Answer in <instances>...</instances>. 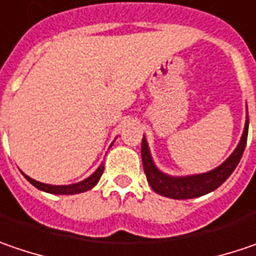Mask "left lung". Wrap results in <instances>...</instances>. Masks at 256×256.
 Here are the masks:
<instances>
[{"instance_id": "obj_1", "label": "left lung", "mask_w": 256, "mask_h": 256, "mask_svg": "<svg viewBox=\"0 0 256 256\" xmlns=\"http://www.w3.org/2000/svg\"><path fill=\"white\" fill-rule=\"evenodd\" d=\"M248 128L249 117L248 107H246V120H245L244 133L240 136V140L238 143L236 149L232 152V155L224 162H222L218 168H214L212 171L203 174H192V175H181V176L170 175V174L162 172L159 170L156 164L154 162L148 140L143 134L142 162L149 186L155 192H158L164 197H168V198H174V200L196 198V197H202L204 194L214 191L232 175L234 168L238 166L239 160L242 158L245 146H246V139H248Z\"/></svg>"}]
</instances>
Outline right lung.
Listing matches in <instances>:
<instances>
[{"label":"right lung","instance_id":"right-lung-1","mask_svg":"<svg viewBox=\"0 0 256 256\" xmlns=\"http://www.w3.org/2000/svg\"><path fill=\"white\" fill-rule=\"evenodd\" d=\"M113 144V143H112ZM110 144V146H112ZM104 171V162L100 164L97 170L91 174L90 176H86L85 180L80 181V182H75V184H69V186H52V184H43V182H38L36 180L30 178L28 175L23 174L24 178L36 188H38L40 191H44V192H50V194H58V196H72V194H80V192H85L88 190H91L92 187L97 186V182L100 181L101 175Z\"/></svg>","mask_w":256,"mask_h":256}]
</instances>
